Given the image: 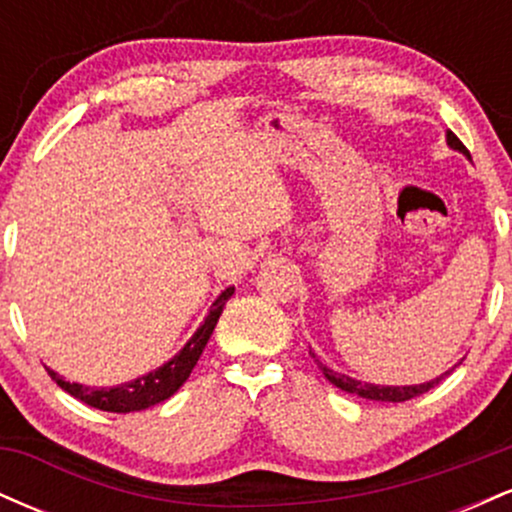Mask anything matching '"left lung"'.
Wrapping results in <instances>:
<instances>
[{
	"label": "left lung",
	"instance_id": "1",
	"mask_svg": "<svg viewBox=\"0 0 512 512\" xmlns=\"http://www.w3.org/2000/svg\"><path fill=\"white\" fill-rule=\"evenodd\" d=\"M445 137H448L450 149L460 151V154H464V156L469 158V161H472V156H469L467 146H464L460 139L455 137V134L448 132V134H445ZM310 356L315 358L317 368H320L322 373H325V378L330 380L334 387H339V390L351 392V395H358V397H363V399H375V402H407V399H411V397L424 395V392L431 390L433 385H438L440 380L448 378V375L452 373V368H450V370H445L443 375H438L436 380H431V383H421V385H373V383H361V380L349 378V375L337 373V370L327 368L325 363H322L320 358L313 354V351H310Z\"/></svg>",
	"mask_w": 512,
	"mask_h": 512
}]
</instances>
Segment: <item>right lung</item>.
<instances>
[{"label":"right lung","mask_w":512,"mask_h":512,"mask_svg":"<svg viewBox=\"0 0 512 512\" xmlns=\"http://www.w3.org/2000/svg\"><path fill=\"white\" fill-rule=\"evenodd\" d=\"M233 286H228L226 291H221V296L211 303L209 315L204 317V322L199 325V330L192 334V339L182 349L170 358L168 363L158 366L151 373L139 375L137 380H129V383L115 385V387H91V385H79L69 383L62 375H57L55 370L48 368L50 378L55 380L57 385L62 387L64 392L81 399V402L88 404L93 409L113 411V414H129V411H142L154 407V404L166 402L168 397H173L175 392L180 390L182 383L190 378L192 368L197 366L199 356H202L204 346H207L211 332H214L216 322L223 313V305H226L228 298L233 296Z\"/></svg>","instance_id":"obj_1"}]
</instances>
